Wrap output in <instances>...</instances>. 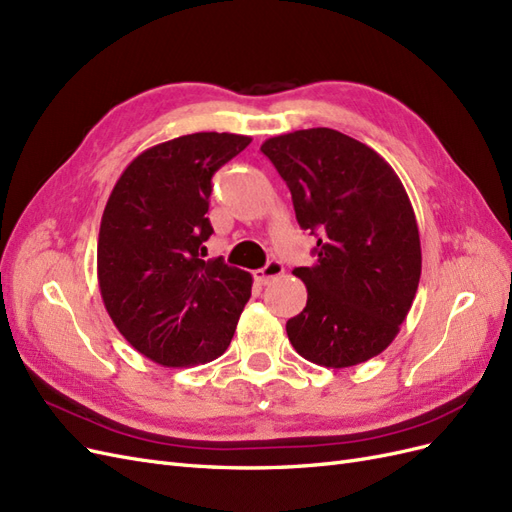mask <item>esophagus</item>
Masks as SVG:
<instances>
[{"label":"esophagus","instance_id":"1","mask_svg":"<svg viewBox=\"0 0 512 512\" xmlns=\"http://www.w3.org/2000/svg\"><path fill=\"white\" fill-rule=\"evenodd\" d=\"M285 272V268H283V264L281 261H268V264L264 266V268H259V270H255L253 272V276H255V281L259 283V285H268L270 281H274V279H279V276Z\"/></svg>","mask_w":512,"mask_h":512}]
</instances>
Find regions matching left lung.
Instances as JSON below:
<instances>
[{
  "label": "left lung",
  "instance_id": "left-lung-1",
  "mask_svg": "<svg viewBox=\"0 0 512 512\" xmlns=\"http://www.w3.org/2000/svg\"><path fill=\"white\" fill-rule=\"evenodd\" d=\"M294 199L317 261L294 274L306 306L287 321L296 352L328 369L367 362L399 334L422 270L412 201L399 175L369 145L332 128H306L261 143Z\"/></svg>",
  "mask_w": 512,
  "mask_h": 512
}]
</instances>
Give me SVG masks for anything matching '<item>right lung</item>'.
Here are the masks:
<instances>
[{"mask_svg": "<svg viewBox=\"0 0 512 512\" xmlns=\"http://www.w3.org/2000/svg\"><path fill=\"white\" fill-rule=\"evenodd\" d=\"M251 137L195 133L141 152L115 182L98 233V285L115 328L163 367H195L231 343L253 276L203 259L212 175Z\"/></svg>", "mask_w": 512, "mask_h": 512, "instance_id": "add662e5", "label": "right lung"}]
</instances>
